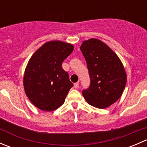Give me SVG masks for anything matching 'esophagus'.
Instances as JSON below:
<instances>
[{
  "instance_id": "esophagus-1",
  "label": "esophagus",
  "mask_w": 147,
  "mask_h": 147,
  "mask_svg": "<svg viewBox=\"0 0 147 147\" xmlns=\"http://www.w3.org/2000/svg\"><path fill=\"white\" fill-rule=\"evenodd\" d=\"M74 87H75V89H78V87H79V83L78 82H76L74 84Z\"/></svg>"
}]
</instances>
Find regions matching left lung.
Wrapping results in <instances>:
<instances>
[{
    "instance_id": "8db88e82",
    "label": "left lung",
    "mask_w": 147,
    "mask_h": 147,
    "mask_svg": "<svg viewBox=\"0 0 147 147\" xmlns=\"http://www.w3.org/2000/svg\"><path fill=\"white\" fill-rule=\"evenodd\" d=\"M80 50L90 78V87L82 90L83 97L94 107H108L119 100L125 88L124 66L115 52L98 39L83 41Z\"/></svg>"
}]
</instances>
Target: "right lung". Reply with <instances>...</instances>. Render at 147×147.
<instances>
[{
  "instance_id": "add662e5",
  "label": "right lung",
  "mask_w": 147,
  "mask_h": 147,
  "mask_svg": "<svg viewBox=\"0 0 147 147\" xmlns=\"http://www.w3.org/2000/svg\"><path fill=\"white\" fill-rule=\"evenodd\" d=\"M73 49L72 44L50 41L41 46L30 59L23 85L28 99L38 109L53 111L65 102L73 84L62 63Z\"/></svg>"
}]
</instances>
